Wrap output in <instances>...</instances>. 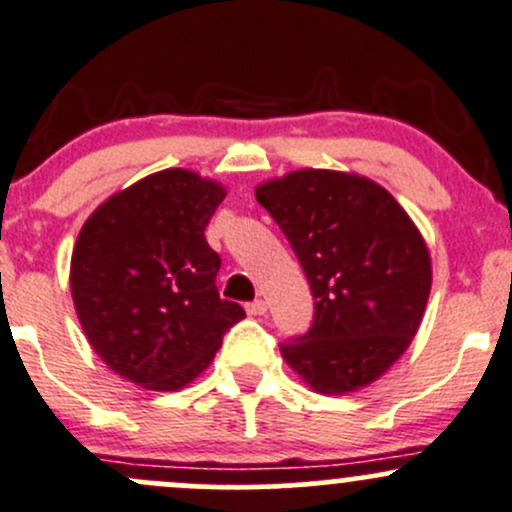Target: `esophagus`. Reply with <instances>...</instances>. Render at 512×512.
Wrapping results in <instances>:
<instances>
[{
    "label": "esophagus",
    "instance_id": "34e87169",
    "mask_svg": "<svg viewBox=\"0 0 512 512\" xmlns=\"http://www.w3.org/2000/svg\"><path fill=\"white\" fill-rule=\"evenodd\" d=\"M247 313H250V316H265V311H267V303L262 301V299H255L252 303H247Z\"/></svg>",
    "mask_w": 512,
    "mask_h": 512
}]
</instances>
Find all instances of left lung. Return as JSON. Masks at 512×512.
<instances>
[{
  "label": "left lung",
  "instance_id": "1",
  "mask_svg": "<svg viewBox=\"0 0 512 512\" xmlns=\"http://www.w3.org/2000/svg\"><path fill=\"white\" fill-rule=\"evenodd\" d=\"M311 284L313 323L282 355L313 391L372 384L411 345L430 255L408 213L367 177L299 170L257 187Z\"/></svg>",
  "mask_w": 512,
  "mask_h": 512
}]
</instances>
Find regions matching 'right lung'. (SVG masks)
Instances as JSON below:
<instances>
[{
    "label": "right lung",
    "instance_id": "add662e5",
    "mask_svg": "<svg viewBox=\"0 0 512 512\" xmlns=\"http://www.w3.org/2000/svg\"><path fill=\"white\" fill-rule=\"evenodd\" d=\"M221 184L162 170L106 199L72 252L70 286L89 345L109 369L150 391H177L204 372L243 320L218 296L221 257L204 230Z\"/></svg>",
    "mask_w": 512,
    "mask_h": 512
}]
</instances>
